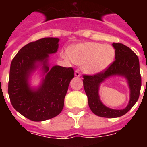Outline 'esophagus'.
<instances>
[{"instance_id":"esophagus-1","label":"esophagus","mask_w":147,"mask_h":147,"mask_svg":"<svg viewBox=\"0 0 147 147\" xmlns=\"http://www.w3.org/2000/svg\"><path fill=\"white\" fill-rule=\"evenodd\" d=\"M75 76H76V77H80L81 73L78 71V70H76V71H75Z\"/></svg>"}]
</instances>
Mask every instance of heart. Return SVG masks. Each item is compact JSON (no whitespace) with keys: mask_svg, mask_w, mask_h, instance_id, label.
Segmentation results:
<instances>
[{"mask_svg":"<svg viewBox=\"0 0 147 147\" xmlns=\"http://www.w3.org/2000/svg\"><path fill=\"white\" fill-rule=\"evenodd\" d=\"M66 59L82 65L83 71L96 75L107 70L115 58V49L111 45L100 42H83L74 46L63 55Z\"/></svg>","mask_w":147,"mask_h":147,"instance_id":"obj_1","label":"heart"}]
</instances>
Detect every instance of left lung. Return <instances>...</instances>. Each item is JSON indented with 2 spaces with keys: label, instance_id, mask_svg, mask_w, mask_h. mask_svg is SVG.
Here are the masks:
<instances>
[{
  "label": "left lung",
  "instance_id": "1",
  "mask_svg": "<svg viewBox=\"0 0 147 147\" xmlns=\"http://www.w3.org/2000/svg\"><path fill=\"white\" fill-rule=\"evenodd\" d=\"M115 49V60L111 66L103 72L94 76H83V85L88 97L90 109L97 116L114 118L127 113L138 100L141 88L140 62L137 55L125 45L113 43ZM125 78L130 89V100L128 106L121 110L112 109L105 106L100 99L99 88L106 79L113 76Z\"/></svg>",
  "mask_w": 147,
  "mask_h": 147
}]
</instances>
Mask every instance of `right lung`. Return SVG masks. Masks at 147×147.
<instances>
[{
    "instance_id": "obj_1",
    "label": "right lung",
    "mask_w": 147,
    "mask_h": 147,
    "mask_svg": "<svg viewBox=\"0 0 147 147\" xmlns=\"http://www.w3.org/2000/svg\"><path fill=\"white\" fill-rule=\"evenodd\" d=\"M59 39L48 37L30 42L13 59L8 82V94L13 107L33 121H43L59 114L69 83L74 78L72 68L49 67V54L55 53ZM40 67L43 78L36 88L30 86L31 76Z\"/></svg>"
}]
</instances>
